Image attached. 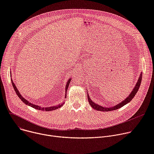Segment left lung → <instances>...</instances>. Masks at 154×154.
<instances>
[{
  "mask_svg": "<svg viewBox=\"0 0 154 154\" xmlns=\"http://www.w3.org/2000/svg\"><path fill=\"white\" fill-rule=\"evenodd\" d=\"M142 72H141L140 74V75H139V77L137 80V82H136V85L134 86L133 90L131 91V92L130 93V94H129L128 96H127L126 98L123 101H122L121 103H119L118 104L114 106H112V107H103V106H101L99 104H97L96 103H95L94 102L92 101V100H91V98L90 97L89 95L87 94V97H88V102L90 104V106L95 110H99V111H104V112H107V111H111V110H116V109H118L122 107H123V106H125V104H128V103H130L132 99L133 98V97H134L136 93L137 92L138 90H139V87H140L141 85V80H142Z\"/></svg>",
  "mask_w": 154,
  "mask_h": 154,
  "instance_id": "1",
  "label": "left lung"
}]
</instances>
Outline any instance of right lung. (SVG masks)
<instances>
[{"instance_id":"right-lung-1","label":"right lung","mask_w":154,"mask_h":154,"mask_svg":"<svg viewBox=\"0 0 154 154\" xmlns=\"http://www.w3.org/2000/svg\"><path fill=\"white\" fill-rule=\"evenodd\" d=\"M71 78H70L67 83H66V88H65V90H66V91H65V98L66 97V93H67V88H68V87L69 85V83H70V82H71ZM11 83H12V85H13V87L14 88V90H15L16 93L17 94L18 96L20 97V99L25 104H26L27 106H29L35 109H38V110H45V111H51V110H55V109H57L58 108H60L61 107H62L63 106V104H64V102H63L62 103L58 104V105H56V106H51V107H42L41 106H39L38 105H35V104H34L31 103H30L28 100H26L24 97H23V96L20 94V93L19 92L18 90L17 89L16 85L15 83H14V82H13V80L11 79Z\"/></svg>"}]
</instances>
